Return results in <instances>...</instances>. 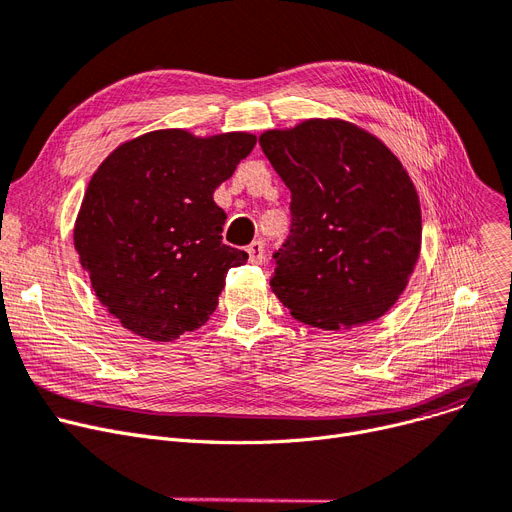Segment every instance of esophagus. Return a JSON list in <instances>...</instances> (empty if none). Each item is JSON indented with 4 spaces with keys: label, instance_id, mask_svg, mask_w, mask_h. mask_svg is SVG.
<instances>
[{
    "label": "esophagus",
    "instance_id": "obj_1",
    "mask_svg": "<svg viewBox=\"0 0 512 512\" xmlns=\"http://www.w3.org/2000/svg\"><path fill=\"white\" fill-rule=\"evenodd\" d=\"M247 253H249V257H251L253 263H261V261H263V253H265L263 242H261V240H253V242L249 244V247H247Z\"/></svg>",
    "mask_w": 512,
    "mask_h": 512
}]
</instances>
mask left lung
<instances>
[{"label": "left lung", "mask_w": 512, "mask_h": 512, "mask_svg": "<svg viewBox=\"0 0 512 512\" xmlns=\"http://www.w3.org/2000/svg\"><path fill=\"white\" fill-rule=\"evenodd\" d=\"M259 144L291 190V234L270 278L276 297L295 320L324 330L381 318L420 253V203L404 165L341 119L270 129Z\"/></svg>", "instance_id": "left-lung-1"}]
</instances>
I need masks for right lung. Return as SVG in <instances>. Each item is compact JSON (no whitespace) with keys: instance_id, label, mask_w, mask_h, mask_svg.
<instances>
[{"instance_id":"right-lung-1","label":"right lung","mask_w":512,"mask_h":512,"mask_svg":"<svg viewBox=\"0 0 512 512\" xmlns=\"http://www.w3.org/2000/svg\"><path fill=\"white\" fill-rule=\"evenodd\" d=\"M255 142L247 131L159 129L115 148L92 175L75 251L100 303L133 335L167 343L201 328L228 270L247 263L221 242L226 213L213 192Z\"/></svg>"}]
</instances>
